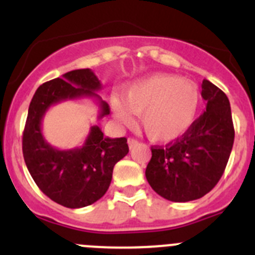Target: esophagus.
I'll return each instance as SVG.
<instances>
[{
    "instance_id": "34e87169",
    "label": "esophagus",
    "mask_w": 255,
    "mask_h": 255,
    "mask_svg": "<svg viewBox=\"0 0 255 255\" xmlns=\"http://www.w3.org/2000/svg\"><path fill=\"white\" fill-rule=\"evenodd\" d=\"M138 143H139V141L136 140V139H134V138H129V139H128V144H129L130 149H131V148H134L135 145H138Z\"/></svg>"
}]
</instances>
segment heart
I'll list each match as a JSON object with an SVG mask.
<instances>
[{
  "mask_svg": "<svg viewBox=\"0 0 255 255\" xmlns=\"http://www.w3.org/2000/svg\"><path fill=\"white\" fill-rule=\"evenodd\" d=\"M124 101L112 97L111 110L120 124H134L140 115L145 134L157 143H171L188 132L197 116L200 93L190 80L172 74H153L124 91Z\"/></svg>",
  "mask_w": 255,
  "mask_h": 255,
  "instance_id": "1",
  "label": "heart"
}]
</instances>
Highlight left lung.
Masks as SVG:
<instances>
[{
	"instance_id": "left-lung-1",
	"label": "left lung",
	"mask_w": 255,
	"mask_h": 255,
	"mask_svg": "<svg viewBox=\"0 0 255 255\" xmlns=\"http://www.w3.org/2000/svg\"><path fill=\"white\" fill-rule=\"evenodd\" d=\"M206 111L184 136L166 147H152L145 170L149 185L171 202L204 197L221 179L233 149V116L229 98L209 80H203Z\"/></svg>"
}]
</instances>
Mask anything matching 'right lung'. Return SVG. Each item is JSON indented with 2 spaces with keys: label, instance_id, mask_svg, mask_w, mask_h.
<instances>
[{
  "label": "right lung",
  "instance_id": "obj_1",
  "mask_svg": "<svg viewBox=\"0 0 255 255\" xmlns=\"http://www.w3.org/2000/svg\"><path fill=\"white\" fill-rule=\"evenodd\" d=\"M101 89L102 84L91 69L73 70L40 85L29 106L22 134L24 161L38 188L67 208L91 206L106 194L115 164L129 152L128 140L105 136L94 125L82 147L61 150L44 139L42 121L51 106L83 97L97 101L101 120L110 115V106L96 93Z\"/></svg>",
  "mask_w": 255,
  "mask_h": 255
}]
</instances>
